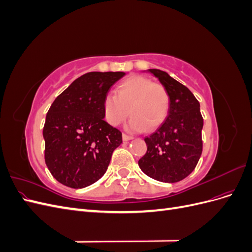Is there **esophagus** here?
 <instances>
[{"label": "esophagus", "instance_id": "obj_1", "mask_svg": "<svg viewBox=\"0 0 252 252\" xmlns=\"http://www.w3.org/2000/svg\"><path fill=\"white\" fill-rule=\"evenodd\" d=\"M123 141H129V140H131L133 136H131V135H128V134H126V133H123Z\"/></svg>", "mask_w": 252, "mask_h": 252}]
</instances>
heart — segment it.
<instances>
[{
  "label": "heart",
  "mask_w": 252,
  "mask_h": 252,
  "mask_svg": "<svg viewBox=\"0 0 252 252\" xmlns=\"http://www.w3.org/2000/svg\"><path fill=\"white\" fill-rule=\"evenodd\" d=\"M169 107L170 96L163 84L138 74L124 79L117 87V95L108 94L103 101L104 117L112 126L120 125L130 113L127 128L131 131L158 128Z\"/></svg>",
  "instance_id": "heart-1"
}]
</instances>
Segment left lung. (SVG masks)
I'll use <instances>...</instances> for the list:
<instances>
[{
    "label": "left lung",
    "instance_id": "8db88e82",
    "mask_svg": "<svg viewBox=\"0 0 252 252\" xmlns=\"http://www.w3.org/2000/svg\"><path fill=\"white\" fill-rule=\"evenodd\" d=\"M168 90L170 107L166 120L145 138L147 151L139 166L148 177L175 183L191 173L203 150L200 103L186 86L159 69H149Z\"/></svg>",
    "mask_w": 252,
    "mask_h": 252
}]
</instances>
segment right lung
<instances>
[{
  "label": "right lung",
  "mask_w": 252,
  "mask_h": 252,
  "mask_svg": "<svg viewBox=\"0 0 252 252\" xmlns=\"http://www.w3.org/2000/svg\"><path fill=\"white\" fill-rule=\"evenodd\" d=\"M124 72H88L51 104L43 128L45 163L61 184L84 188L101 179L122 132L104 120L103 101Z\"/></svg>",
  "instance_id": "right-lung-1"
}]
</instances>
